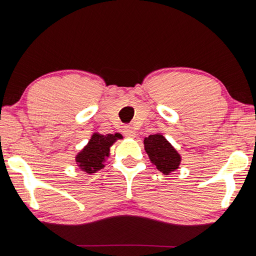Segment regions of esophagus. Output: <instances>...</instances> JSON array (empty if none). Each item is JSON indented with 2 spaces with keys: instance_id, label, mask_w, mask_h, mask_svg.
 I'll return each instance as SVG.
<instances>
[{
  "instance_id": "1",
  "label": "esophagus",
  "mask_w": 256,
  "mask_h": 256,
  "mask_svg": "<svg viewBox=\"0 0 256 256\" xmlns=\"http://www.w3.org/2000/svg\"><path fill=\"white\" fill-rule=\"evenodd\" d=\"M123 133L125 136L128 138H134L135 136H136V130H135L132 125H126V126H124V130H123Z\"/></svg>"
}]
</instances>
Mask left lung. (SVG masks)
Wrapping results in <instances>:
<instances>
[{
  "mask_svg": "<svg viewBox=\"0 0 256 256\" xmlns=\"http://www.w3.org/2000/svg\"><path fill=\"white\" fill-rule=\"evenodd\" d=\"M144 148L150 162L164 175H170L180 165V155L160 133L145 138Z\"/></svg>",
  "mask_w": 256,
  "mask_h": 256,
  "instance_id": "8db88e82",
  "label": "left lung"
}]
</instances>
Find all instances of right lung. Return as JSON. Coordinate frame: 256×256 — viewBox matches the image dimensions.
Returning <instances> with one entry per match:
<instances>
[{
	"label": "right lung",
	"instance_id": "right-lung-1",
	"mask_svg": "<svg viewBox=\"0 0 256 256\" xmlns=\"http://www.w3.org/2000/svg\"><path fill=\"white\" fill-rule=\"evenodd\" d=\"M122 138L120 133L102 135L94 133L84 148L76 156L80 170L86 174H94L104 167V162L110 155V148L116 142V140Z\"/></svg>",
	"mask_w": 256,
	"mask_h": 256
}]
</instances>
